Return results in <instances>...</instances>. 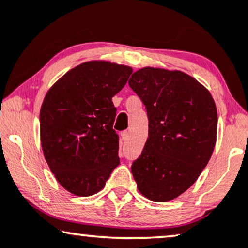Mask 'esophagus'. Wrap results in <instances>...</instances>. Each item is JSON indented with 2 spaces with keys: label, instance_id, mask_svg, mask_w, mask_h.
Wrapping results in <instances>:
<instances>
[{
  "label": "esophagus",
  "instance_id": "1",
  "mask_svg": "<svg viewBox=\"0 0 248 248\" xmlns=\"http://www.w3.org/2000/svg\"><path fill=\"white\" fill-rule=\"evenodd\" d=\"M128 137H129V133H128V131H124V133L121 134V138H122V140L126 141V140H128Z\"/></svg>",
  "mask_w": 248,
  "mask_h": 248
}]
</instances>
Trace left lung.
<instances>
[{
	"label": "left lung",
	"instance_id": "obj_1",
	"mask_svg": "<svg viewBox=\"0 0 248 248\" xmlns=\"http://www.w3.org/2000/svg\"><path fill=\"white\" fill-rule=\"evenodd\" d=\"M128 84L148 117V138L131 173L146 199L172 201L209 163L217 141L216 103L206 87L180 70L144 67Z\"/></svg>",
	"mask_w": 248,
	"mask_h": 248
}]
</instances>
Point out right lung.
Instances as JSON below:
<instances>
[{
  "instance_id": "add662e5",
  "label": "right lung",
  "mask_w": 248,
  "mask_h": 248,
  "mask_svg": "<svg viewBox=\"0 0 248 248\" xmlns=\"http://www.w3.org/2000/svg\"><path fill=\"white\" fill-rule=\"evenodd\" d=\"M131 72V67L110 61L84 62L55 81L43 100V154L58 183L76 196L103 189L120 163L112 97Z\"/></svg>"
}]
</instances>
